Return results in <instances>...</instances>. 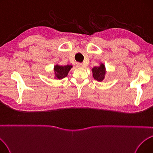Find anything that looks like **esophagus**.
I'll use <instances>...</instances> for the list:
<instances>
[{"label": "esophagus", "instance_id": "34e87169", "mask_svg": "<svg viewBox=\"0 0 153 153\" xmlns=\"http://www.w3.org/2000/svg\"><path fill=\"white\" fill-rule=\"evenodd\" d=\"M76 66L77 67H84L82 63H79V62H77L76 63Z\"/></svg>", "mask_w": 153, "mask_h": 153}]
</instances>
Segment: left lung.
Instances as JSON below:
<instances>
[{"label":"left lung","instance_id":"left-lung-1","mask_svg":"<svg viewBox=\"0 0 153 153\" xmlns=\"http://www.w3.org/2000/svg\"><path fill=\"white\" fill-rule=\"evenodd\" d=\"M93 77L99 82H102L106 74L105 66L103 63H100L99 66H95L92 69Z\"/></svg>","mask_w":153,"mask_h":153}]
</instances>
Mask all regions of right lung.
Returning a JSON list of instances; mask_svg holds the SVG:
<instances>
[{
    "label": "right lung",
    "instance_id": "obj_1",
    "mask_svg": "<svg viewBox=\"0 0 153 153\" xmlns=\"http://www.w3.org/2000/svg\"><path fill=\"white\" fill-rule=\"evenodd\" d=\"M72 68L71 65H66V66H59L58 64H56L54 67V71L55 79H62L66 77L71 69Z\"/></svg>",
    "mask_w": 153,
    "mask_h": 153
}]
</instances>
